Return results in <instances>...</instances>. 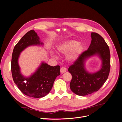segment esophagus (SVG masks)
I'll return each mask as SVG.
<instances>
[{"label":"esophagus","instance_id":"esophagus-1","mask_svg":"<svg viewBox=\"0 0 122 122\" xmlns=\"http://www.w3.org/2000/svg\"><path fill=\"white\" fill-rule=\"evenodd\" d=\"M67 71V69H66L65 67H62L61 68V74L64 73Z\"/></svg>","mask_w":122,"mask_h":122}]
</instances>
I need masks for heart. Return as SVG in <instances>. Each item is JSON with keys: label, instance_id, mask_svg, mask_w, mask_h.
I'll list each match as a JSON object with an SVG mask.
<instances>
[{"label": "heart", "instance_id": "obj_1", "mask_svg": "<svg viewBox=\"0 0 122 122\" xmlns=\"http://www.w3.org/2000/svg\"><path fill=\"white\" fill-rule=\"evenodd\" d=\"M82 49L83 46L81 44L74 40L67 41L57 48L58 52L63 54H67L71 51L67 57L70 61H76L81 53Z\"/></svg>", "mask_w": 122, "mask_h": 122}]
</instances>
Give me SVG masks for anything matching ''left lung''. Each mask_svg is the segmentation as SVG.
Listing matches in <instances>:
<instances>
[{
    "label": "left lung",
    "instance_id": "left-lung-1",
    "mask_svg": "<svg viewBox=\"0 0 122 122\" xmlns=\"http://www.w3.org/2000/svg\"><path fill=\"white\" fill-rule=\"evenodd\" d=\"M91 38L88 49L81 54L68 69L72 75L70 88L74 93L79 96H86L97 92L107 79L109 74L110 54L108 45L97 33L92 32ZM96 55L102 61V68L97 72L90 73L85 68V61Z\"/></svg>",
    "mask_w": 122,
    "mask_h": 122
}]
</instances>
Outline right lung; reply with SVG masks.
Here are the masks:
<instances>
[{
  "label": "right lung",
  "instance_id": "right-lung-1",
  "mask_svg": "<svg viewBox=\"0 0 122 122\" xmlns=\"http://www.w3.org/2000/svg\"><path fill=\"white\" fill-rule=\"evenodd\" d=\"M42 45L34 30L27 32L15 46L11 61V71L14 82L24 95L33 98H42L52 88L56 77L60 75V66L53 67L42 62L36 71L28 77L22 75L18 64L20 53L32 45Z\"/></svg>",
  "mask_w": 122,
  "mask_h": 122
}]
</instances>
